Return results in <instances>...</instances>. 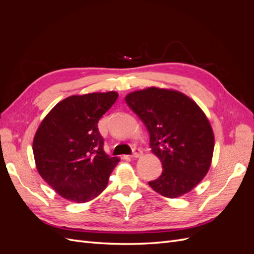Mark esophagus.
<instances>
[{
    "label": "esophagus",
    "instance_id": "1",
    "mask_svg": "<svg viewBox=\"0 0 254 254\" xmlns=\"http://www.w3.org/2000/svg\"><path fill=\"white\" fill-rule=\"evenodd\" d=\"M142 155H143V151L140 148H134L133 153L131 155V158L132 159H139V158L142 157Z\"/></svg>",
    "mask_w": 254,
    "mask_h": 254
}]
</instances>
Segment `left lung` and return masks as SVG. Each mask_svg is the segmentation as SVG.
<instances>
[{
  "instance_id": "1",
  "label": "left lung",
  "mask_w": 254,
  "mask_h": 254,
  "mask_svg": "<svg viewBox=\"0 0 254 254\" xmlns=\"http://www.w3.org/2000/svg\"><path fill=\"white\" fill-rule=\"evenodd\" d=\"M125 101L147 127L151 151L162 163L149 186L167 198L189 193L212 164L214 132L202 109L182 92L158 87L130 92Z\"/></svg>"
}]
</instances>
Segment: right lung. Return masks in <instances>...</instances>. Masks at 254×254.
<instances>
[{
    "mask_svg": "<svg viewBox=\"0 0 254 254\" xmlns=\"http://www.w3.org/2000/svg\"><path fill=\"white\" fill-rule=\"evenodd\" d=\"M118 96L115 91L68 96L37 129L33 141L37 171L66 200L83 203L97 197L120 162L105 152L97 128Z\"/></svg>",
    "mask_w": 254,
    "mask_h": 254,
    "instance_id": "obj_1",
    "label": "right lung"
}]
</instances>
